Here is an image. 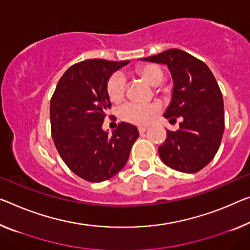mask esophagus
<instances>
[{"instance_id": "obj_1", "label": "esophagus", "mask_w": 250, "mask_h": 250, "mask_svg": "<svg viewBox=\"0 0 250 250\" xmlns=\"http://www.w3.org/2000/svg\"><path fill=\"white\" fill-rule=\"evenodd\" d=\"M146 129H147L146 126H141V127H138V132H140V134H143Z\"/></svg>"}]
</instances>
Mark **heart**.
<instances>
[{"label":"heart","instance_id":"b5f03b06","mask_svg":"<svg viewBox=\"0 0 250 250\" xmlns=\"http://www.w3.org/2000/svg\"><path fill=\"white\" fill-rule=\"evenodd\" d=\"M137 74L151 86L160 85L163 80V70L159 66L153 63H147L137 69ZM126 90L125 77L120 72L114 74L107 82L106 91L108 98L113 103H120L123 101ZM159 112V106L154 104H137L127 103L122 106L118 110V115L122 121L129 124L144 126L147 125L154 115Z\"/></svg>","mask_w":250,"mask_h":250}]
</instances>
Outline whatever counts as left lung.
<instances>
[{
    "instance_id": "obj_1",
    "label": "left lung",
    "mask_w": 250,
    "mask_h": 250,
    "mask_svg": "<svg viewBox=\"0 0 250 250\" xmlns=\"http://www.w3.org/2000/svg\"><path fill=\"white\" fill-rule=\"evenodd\" d=\"M142 60L167 64L173 79L172 99L163 116L181 118L180 128L167 130L161 160L173 170L195 173L213 159L225 129L224 99L209 67L190 53L168 49Z\"/></svg>"
}]
</instances>
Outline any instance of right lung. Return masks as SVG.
<instances>
[{
  "mask_svg": "<svg viewBox=\"0 0 250 250\" xmlns=\"http://www.w3.org/2000/svg\"><path fill=\"white\" fill-rule=\"evenodd\" d=\"M129 62L89 59L68 68L50 102V122L61 159L76 175L89 182L113 178L127 162L138 137L135 126L121 123L112 135L103 129L112 104L107 82Z\"/></svg>",
  "mask_w": 250,
  "mask_h": 250,
  "instance_id": "obj_1",
  "label": "right lung"
}]
</instances>
